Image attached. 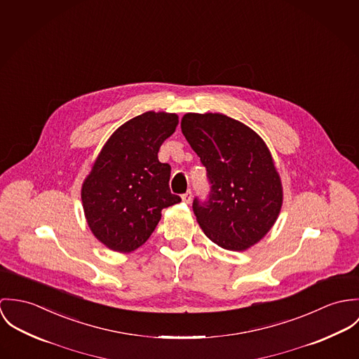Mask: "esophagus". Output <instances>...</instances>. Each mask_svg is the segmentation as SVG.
I'll return each instance as SVG.
<instances>
[{
  "mask_svg": "<svg viewBox=\"0 0 359 359\" xmlns=\"http://www.w3.org/2000/svg\"><path fill=\"white\" fill-rule=\"evenodd\" d=\"M191 198H193V193L189 190L186 194H183L182 196V199H183V202H186V203H190L191 202Z\"/></svg>",
  "mask_w": 359,
  "mask_h": 359,
  "instance_id": "obj_1",
  "label": "esophagus"
}]
</instances>
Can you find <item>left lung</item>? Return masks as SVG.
Here are the masks:
<instances>
[{"label": "left lung", "instance_id": "1", "mask_svg": "<svg viewBox=\"0 0 359 359\" xmlns=\"http://www.w3.org/2000/svg\"><path fill=\"white\" fill-rule=\"evenodd\" d=\"M180 126L212 184L209 201L193 203L199 227L223 249H249L273 229L283 202L270 149L252 128L220 113H187Z\"/></svg>", "mask_w": 359, "mask_h": 359}]
</instances>
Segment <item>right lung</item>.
<instances>
[{"label":"right lung","mask_w":359,"mask_h":359,"mask_svg":"<svg viewBox=\"0 0 359 359\" xmlns=\"http://www.w3.org/2000/svg\"><path fill=\"white\" fill-rule=\"evenodd\" d=\"M177 123L175 113L147 111L122 123L102 147L81 199L92 234L106 248L137 249L156 230L161 210L180 202L169 190V163L158 161Z\"/></svg>","instance_id":"1"}]
</instances>
